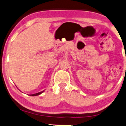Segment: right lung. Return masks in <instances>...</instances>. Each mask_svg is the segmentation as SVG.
Here are the masks:
<instances>
[{
    "mask_svg": "<svg viewBox=\"0 0 126 126\" xmlns=\"http://www.w3.org/2000/svg\"><path fill=\"white\" fill-rule=\"evenodd\" d=\"M44 92V91H42L41 92H39V93H36V94H31V96H36V95H39L41 94V93H43Z\"/></svg>",
    "mask_w": 126,
    "mask_h": 126,
    "instance_id": "add662e5",
    "label": "right lung"
}]
</instances>
